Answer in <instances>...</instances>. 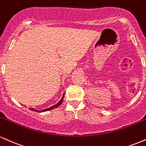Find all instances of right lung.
<instances>
[{
	"mask_svg": "<svg viewBox=\"0 0 146 146\" xmlns=\"http://www.w3.org/2000/svg\"><path fill=\"white\" fill-rule=\"evenodd\" d=\"M64 94H63V95H62V98H61V100H60V101L58 102V103L56 104H55V105L52 106H51V107H50V108H46V109L42 110H37L34 109V108H29V109L31 110H33V111L38 112V113H42V112L48 111V110H52V109H53V108H57V107H58V106H59L61 105V104H62V102H63V99H64Z\"/></svg>",
	"mask_w": 146,
	"mask_h": 146,
	"instance_id": "1",
	"label": "right lung"
}]
</instances>
